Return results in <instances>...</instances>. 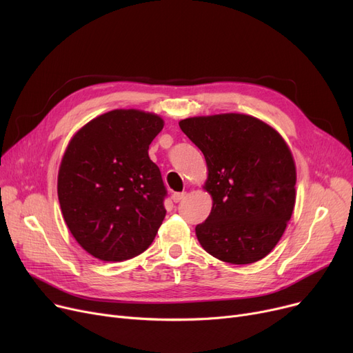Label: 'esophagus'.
<instances>
[{"instance_id": "34e87169", "label": "esophagus", "mask_w": 353, "mask_h": 353, "mask_svg": "<svg viewBox=\"0 0 353 353\" xmlns=\"http://www.w3.org/2000/svg\"><path fill=\"white\" fill-rule=\"evenodd\" d=\"M184 196H186V193H173V194H172V199H173L174 203H179L180 200L184 199Z\"/></svg>"}]
</instances>
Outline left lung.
Returning <instances> with one entry per match:
<instances>
[{"label":"left lung","mask_w":353,"mask_h":353,"mask_svg":"<svg viewBox=\"0 0 353 353\" xmlns=\"http://www.w3.org/2000/svg\"><path fill=\"white\" fill-rule=\"evenodd\" d=\"M208 164L213 206L196 226L201 248L221 262L249 265L283 236L296 201V165L283 137L253 116L226 113L179 121Z\"/></svg>","instance_id":"8db88e82"}]
</instances>
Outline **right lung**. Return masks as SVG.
<instances>
[{"instance_id":"1","label":"right lung","mask_w":353,"mask_h":353,"mask_svg":"<svg viewBox=\"0 0 353 353\" xmlns=\"http://www.w3.org/2000/svg\"><path fill=\"white\" fill-rule=\"evenodd\" d=\"M164 121L136 108L111 110L74 134L60 163L57 193L77 243L104 262L143 253L165 216V188L148 145Z\"/></svg>"}]
</instances>
